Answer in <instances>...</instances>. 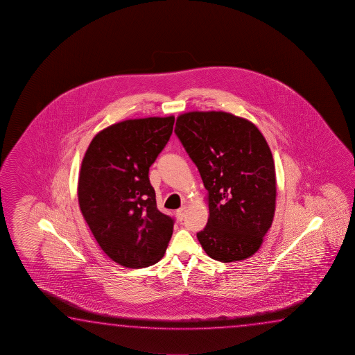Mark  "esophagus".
I'll use <instances>...</instances> for the list:
<instances>
[{
    "mask_svg": "<svg viewBox=\"0 0 355 355\" xmlns=\"http://www.w3.org/2000/svg\"><path fill=\"white\" fill-rule=\"evenodd\" d=\"M185 214H187V207H185V206H182L179 210H176V216H178V218H179L180 221L181 220H184Z\"/></svg>",
    "mask_w": 355,
    "mask_h": 355,
    "instance_id": "34e87169",
    "label": "esophagus"
}]
</instances>
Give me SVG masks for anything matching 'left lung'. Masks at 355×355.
Instances as JSON below:
<instances>
[{
	"label": "left lung",
	"instance_id": "obj_1",
	"mask_svg": "<svg viewBox=\"0 0 355 355\" xmlns=\"http://www.w3.org/2000/svg\"><path fill=\"white\" fill-rule=\"evenodd\" d=\"M175 134L207 190L210 217L198 240L211 259L234 262L259 251L276 209V171L257 126L226 112L178 116Z\"/></svg>",
	"mask_w": 355,
	"mask_h": 355
}]
</instances>
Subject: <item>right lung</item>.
Masks as SVG:
<instances>
[{"label":"right lung","mask_w":355,"mask_h":355,"mask_svg":"<svg viewBox=\"0 0 355 355\" xmlns=\"http://www.w3.org/2000/svg\"><path fill=\"white\" fill-rule=\"evenodd\" d=\"M174 116L129 119L103 129L85 151L78 179L82 215L109 259L143 268L162 259L174 218L157 210L149 168L168 144Z\"/></svg>","instance_id":"obj_1"}]
</instances>
